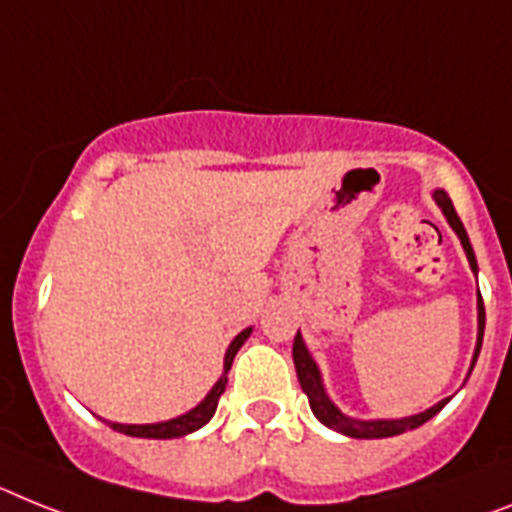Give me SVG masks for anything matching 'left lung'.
<instances>
[{"mask_svg":"<svg viewBox=\"0 0 512 512\" xmlns=\"http://www.w3.org/2000/svg\"><path fill=\"white\" fill-rule=\"evenodd\" d=\"M435 203L440 205L445 218H448L450 229H453L455 234H458V239H461L463 252H466L468 257V265H471V270L476 273L479 268H476L474 247H471V242H468L466 229H463L461 218H458V213H455L453 200H450L445 190H435ZM482 338H484V302H482V294H479V336H476V349H474V359H471V369H474L476 359H479V351H482ZM294 367H296V377H299V385H302V390L309 398V409H312V414H315L325 427L336 429V432H341V435L346 437H356V440H377V437L403 435V432H409V429L422 427L424 422H429V419H432L435 414H440L442 406L450 401V398H445V401L435 403L432 409L422 411V414L406 416V419H375V422H362V419H351V416L341 414L336 403L330 401L325 388H322L320 369H317L315 359L309 356L307 346H304L299 333H296L294 338Z\"/></svg>","mask_w":512,"mask_h":512,"instance_id":"left-lung-1","label":"left lung"}]
</instances>
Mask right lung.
<instances>
[{
	"label": "right lung",
	"instance_id": "right-lung-1",
	"mask_svg": "<svg viewBox=\"0 0 512 512\" xmlns=\"http://www.w3.org/2000/svg\"><path fill=\"white\" fill-rule=\"evenodd\" d=\"M252 328L242 330L234 341L229 343V349H226V356H223V375L218 377V382L213 385L208 395H205V401H200L192 411L187 414L176 416V419H169V422H158V424H117V422H106L111 429H117L122 435H130V437H148V440H171V437H184L195 432V429L205 427V424L213 419L218 409V398L223 395L226 385H229V369L231 362H234L236 351L242 349V343L247 341Z\"/></svg>",
	"mask_w": 512,
	"mask_h": 512
}]
</instances>
